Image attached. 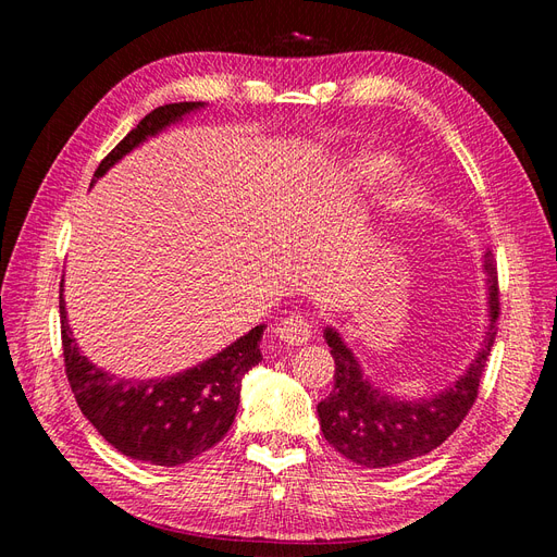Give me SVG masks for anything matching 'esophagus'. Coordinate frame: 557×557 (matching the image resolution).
I'll return each instance as SVG.
<instances>
[{"mask_svg":"<svg viewBox=\"0 0 557 557\" xmlns=\"http://www.w3.org/2000/svg\"><path fill=\"white\" fill-rule=\"evenodd\" d=\"M274 332H276V336H278L283 344L301 346V344H307L311 339L313 325H311L309 318L299 315V313H293V315H285L283 320H278Z\"/></svg>","mask_w":557,"mask_h":557,"instance_id":"34e87169","label":"esophagus"}]
</instances>
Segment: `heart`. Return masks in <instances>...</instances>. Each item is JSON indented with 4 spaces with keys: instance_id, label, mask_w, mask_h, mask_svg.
<instances>
[{
    "instance_id": "obj_1",
    "label": "heart",
    "mask_w": 557,
    "mask_h": 557,
    "mask_svg": "<svg viewBox=\"0 0 557 557\" xmlns=\"http://www.w3.org/2000/svg\"><path fill=\"white\" fill-rule=\"evenodd\" d=\"M397 172H399V166L391 156L362 153L348 162L346 178L352 185H358V188L360 185L362 188H379V185L391 183L397 176ZM425 201H428V197H425L423 188L416 183H407L393 195L391 207L399 215H413V213H420L425 209Z\"/></svg>"
}]
</instances>
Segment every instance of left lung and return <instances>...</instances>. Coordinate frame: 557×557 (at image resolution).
Segmentation results:
<instances>
[{
	"mask_svg": "<svg viewBox=\"0 0 557 557\" xmlns=\"http://www.w3.org/2000/svg\"><path fill=\"white\" fill-rule=\"evenodd\" d=\"M483 272L487 327L481 348L465 372L436 395L404 399L383 391L362 372V364L342 334L332 325L323 330L334 358V387L330 397L318 404V418L334 450L369 469L397 467L428 455L458 430L479 395V381L497 334L499 288L491 250L483 256Z\"/></svg>",
	"mask_w": 557,
	"mask_h": 557,
	"instance_id": "8db88e82",
	"label": "left lung"
}]
</instances>
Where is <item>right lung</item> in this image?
<instances>
[{
	"label": "right lung",
	"instance_id": "1",
	"mask_svg": "<svg viewBox=\"0 0 557 557\" xmlns=\"http://www.w3.org/2000/svg\"><path fill=\"white\" fill-rule=\"evenodd\" d=\"M205 109V102L164 104L150 111L111 153L99 162L92 183L148 137ZM60 283V323L64 369L72 393L95 430L132 460L178 467L223 440L239 409L242 381L262 362L264 325L252 327L213 358L162 379H125L92 364L72 334Z\"/></svg>",
	"mask_w": 557,
	"mask_h": 557
}]
</instances>
